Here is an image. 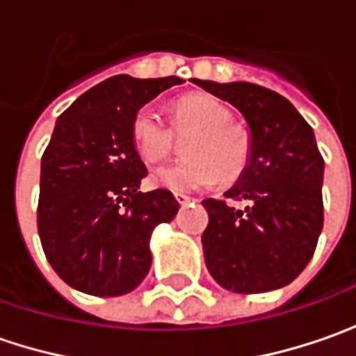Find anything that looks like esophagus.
I'll use <instances>...</instances> for the list:
<instances>
[{
  "instance_id": "1",
  "label": "esophagus",
  "mask_w": 356,
  "mask_h": 356,
  "mask_svg": "<svg viewBox=\"0 0 356 356\" xmlns=\"http://www.w3.org/2000/svg\"><path fill=\"white\" fill-rule=\"evenodd\" d=\"M174 198H176V202L180 204V206H186L188 202H192L194 198H190V196H184V194H174Z\"/></svg>"
}]
</instances>
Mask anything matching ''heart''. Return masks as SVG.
Returning a JSON list of instances; mask_svg holds the SVG:
<instances>
[{
    "instance_id": "b5f03b06",
    "label": "heart",
    "mask_w": 356,
    "mask_h": 356,
    "mask_svg": "<svg viewBox=\"0 0 356 356\" xmlns=\"http://www.w3.org/2000/svg\"><path fill=\"white\" fill-rule=\"evenodd\" d=\"M174 130L196 132L186 144L184 160L152 172V184L172 192H196L213 186L220 176L234 180L250 160V134L232 122L226 104L204 95H188L174 103ZM132 140L146 162L166 158L174 148V132L154 106H143L132 120Z\"/></svg>"
}]
</instances>
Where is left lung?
Listing matches in <instances>:
<instances>
[{
  "mask_svg": "<svg viewBox=\"0 0 356 356\" xmlns=\"http://www.w3.org/2000/svg\"><path fill=\"white\" fill-rule=\"evenodd\" d=\"M194 85L236 106L250 130V160L226 198L238 210L204 200L210 224L204 259L218 285L234 293H266L305 269L323 229V162L313 129L285 97L259 85L194 79Z\"/></svg>",
  "mask_w": 356,
  "mask_h": 356,
  "instance_id": "8db88e82",
  "label": "left lung"
}]
</instances>
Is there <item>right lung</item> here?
<instances>
[{"mask_svg": "<svg viewBox=\"0 0 356 356\" xmlns=\"http://www.w3.org/2000/svg\"><path fill=\"white\" fill-rule=\"evenodd\" d=\"M180 76L117 75L81 95L55 122L41 158L37 229L67 285L97 297L136 289L150 271V238L180 204L168 190L138 192L146 166L132 120Z\"/></svg>", "mask_w": 356, "mask_h": 356, "instance_id": "right-lung-1", "label": "right lung"}]
</instances>
